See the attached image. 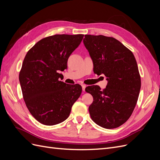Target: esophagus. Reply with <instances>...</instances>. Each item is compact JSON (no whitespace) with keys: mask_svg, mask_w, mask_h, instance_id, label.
Here are the masks:
<instances>
[{"mask_svg":"<svg viewBox=\"0 0 160 160\" xmlns=\"http://www.w3.org/2000/svg\"><path fill=\"white\" fill-rule=\"evenodd\" d=\"M82 86V89H83V91H85V88H86V85H84V84H82L81 85Z\"/></svg>","mask_w":160,"mask_h":160,"instance_id":"34e87169","label":"esophagus"}]
</instances>
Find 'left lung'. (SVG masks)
<instances>
[{"label":"left lung","mask_w":160,"mask_h":160,"mask_svg":"<svg viewBox=\"0 0 160 160\" xmlns=\"http://www.w3.org/2000/svg\"><path fill=\"white\" fill-rule=\"evenodd\" d=\"M83 43L93 61V71L107 77L108 85L88 86L92 95L89 107L92 120L106 129L119 127L126 122L136 105L141 78L133 52L113 37L85 35Z\"/></svg>","instance_id":"1"}]
</instances>
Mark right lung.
Instances as JSON below:
<instances>
[{
  "label": "right lung",
  "mask_w": 160,
  "mask_h": 160,
  "mask_svg": "<svg viewBox=\"0 0 160 160\" xmlns=\"http://www.w3.org/2000/svg\"><path fill=\"white\" fill-rule=\"evenodd\" d=\"M84 35H55L37 42L24 59L19 81L24 101L38 122L54 125L64 122L82 92L79 84L59 80L71 53Z\"/></svg>",
  "instance_id": "add662e5"
}]
</instances>
